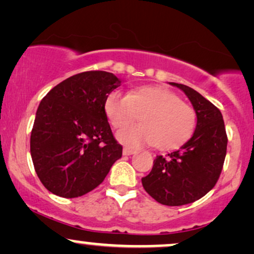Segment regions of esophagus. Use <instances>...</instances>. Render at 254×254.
<instances>
[{"instance_id":"obj_1","label":"esophagus","mask_w":254,"mask_h":254,"mask_svg":"<svg viewBox=\"0 0 254 254\" xmlns=\"http://www.w3.org/2000/svg\"><path fill=\"white\" fill-rule=\"evenodd\" d=\"M136 152L133 149H130V147H124L123 149V155L124 156H130V155H133V153Z\"/></svg>"}]
</instances>
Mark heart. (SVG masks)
I'll return each mask as SVG.
<instances>
[{"instance_id": "1", "label": "heart", "mask_w": 254, "mask_h": 254, "mask_svg": "<svg viewBox=\"0 0 254 254\" xmlns=\"http://www.w3.org/2000/svg\"><path fill=\"white\" fill-rule=\"evenodd\" d=\"M105 112L115 127L140 116L142 124L129 125L117 132L118 140L131 147L155 144L160 150L175 149L192 136L197 124L194 109L162 86H142L130 95L112 92L105 102Z\"/></svg>"}]
</instances>
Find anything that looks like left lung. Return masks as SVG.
<instances>
[{
	"instance_id": "obj_1",
	"label": "left lung",
	"mask_w": 254,
	"mask_h": 254,
	"mask_svg": "<svg viewBox=\"0 0 254 254\" xmlns=\"http://www.w3.org/2000/svg\"><path fill=\"white\" fill-rule=\"evenodd\" d=\"M170 84L183 90L190 99L197 125L181 149L165 157L157 156L142 184L158 203L181 206L204 197L216 185L225 160L227 136L219 109L190 86Z\"/></svg>"
}]
</instances>
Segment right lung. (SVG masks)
<instances>
[{
  "label": "right lung",
  "instance_id": "add662e5",
  "mask_svg": "<svg viewBox=\"0 0 254 254\" xmlns=\"http://www.w3.org/2000/svg\"><path fill=\"white\" fill-rule=\"evenodd\" d=\"M111 72L77 73L54 86L38 105L30 153L47 190L76 198L101 184L122 157L108 123L105 102L121 85Z\"/></svg>",
  "mask_w": 254,
  "mask_h": 254
}]
</instances>
